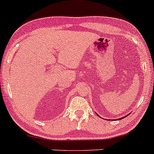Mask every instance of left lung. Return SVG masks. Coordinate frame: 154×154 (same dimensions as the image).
Returning <instances> with one entry per match:
<instances>
[{"label":"left lung","mask_w":154,"mask_h":154,"mask_svg":"<svg viewBox=\"0 0 154 154\" xmlns=\"http://www.w3.org/2000/svg\"><path fill=\"white\" fill-rule=\"evenodd\" d=\"M127 116H128V115H127ZM125 116H124V117H122V118H121V119H119V120H120V119H123V118H125Z\"/></svg>","instance_id":"8db88e82"}]
</instances>
